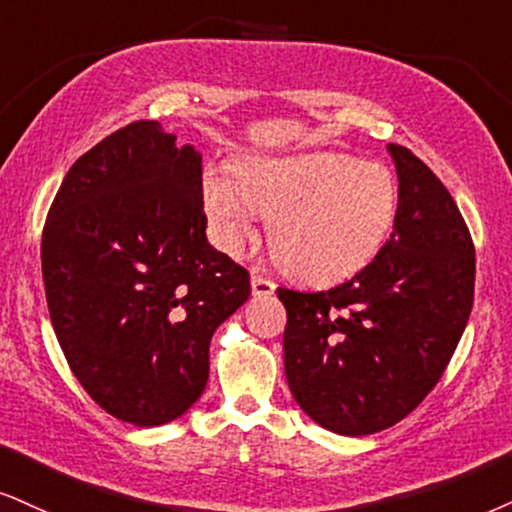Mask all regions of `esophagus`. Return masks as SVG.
I'll return each instance as SVG.
<instances>
[{
    "instance_id": "34e87169",
    "label": "esophagus",
    "mask_w": 512,
    "mask_h": 512,
    "mask_svg": "<svg viewBox=\"0 0 512 512\" xmlns=\"http://www.w3.org/2000/svg\"><path fill=\"white\" fill-rule=\"evenodd\" d=\"M251 294L258 296V299H266V296L275 294V282L263 275H251Z\"/></svg>"
}]
</instances>
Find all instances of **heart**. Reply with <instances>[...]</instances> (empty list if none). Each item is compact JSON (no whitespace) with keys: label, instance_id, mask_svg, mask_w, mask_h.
Listing matches in <instances>:
<instances>
[{"label":"heart","instance_id":"b5f03b06","mask_svg":"<svg viewBox=\"0 0 512 512\" xmlns=\"http://www.w3.org/2000/svg\"><path fill=\"white\" fill-rule=\"evenodd\" d=\"M235 182L216 168L201 178L213 239L239 256L268 220L277 268L304 282H337L368 266L399 211V185L387 166L349 154L249 156L235 163Z\"/></svg>","mask_w":512,"mask_h":512}]
</instances>
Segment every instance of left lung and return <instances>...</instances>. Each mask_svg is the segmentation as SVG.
<instances>
[{"label": "left lung", "instance_id": "8db88e82", "mask_svg": "<svg viewBox=\"0 0 512 512\" xmlns=\"http://www.w3.org/2000/svg\"><path fill=\"white\" fill-rule=\"evenodd\" d=\"M387 149L399 211L375 261L327 292L277 289L294 401L344 437L387 430L418 408L449 365L475 296V246L449 189L406 147Z\"/></svg>", "mask_w": 512, "mask_h": 512}]
</instances>
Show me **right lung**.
Masks as SVG:
<instances>
[{
  "mask_svg": "<svg viewBox=\"0 0 512 512\" xmlns=\"http://www.w3.org/2000/svg\"><path fill=\"white\" fill-rule=\"evenodd\" d=\"M49 318L73 375L113 418H180L249 273L206 239L201 154L159 121L116 130L63 178L42 232Z\"/></svg>",
  "mask_w": 512,
  "mask_h": 512,
  "instance_id": "add662e5",
  "label": "right lung"
}]
</instances>
